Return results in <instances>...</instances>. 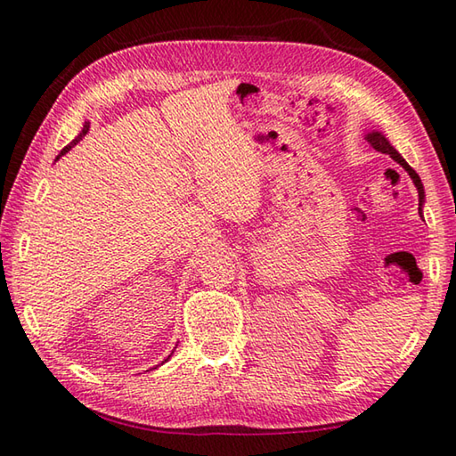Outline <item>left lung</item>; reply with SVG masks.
<instances>
[{"instance_id": "left-lung-1", "label": "left lung", "mask_w": 456, "mask_h": 456, "mask_svg": "<svg viewBox=\"0 0 456 456\" xmlns=\"http://www.w3.org/2000/svg\"><path fill=\"white\" fill-rule=\"evenodd\" d=\"M364 139H366L368 142H370V147H372V149H376L378 152H382V154H390V157H392L395 162L402 164V168H405V172L410 174V178L413 180L415 188H418V193H419V206H421L423 200H425V191H423V183H421V180H419V176H418V172H415V170L410 167V164L402 159V154L392 147L390 141L386 139L380 131H370V133H366V134H364Z\"/></svg>"}]
</instances>
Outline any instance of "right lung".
Instances as JSON below:
<instances>
[{"label": "right lung", "mask_w": 456, "mask_h": 456, "mask_svg": "<svg viewBox=\"0 0 456 456\" xmlns=\"http://www.w3.org/2000/svg\"><path fill=\"white\" fill-rule=\"evenodd\" d=\"M88 131H90V123H86V125H84V129H82V133H80V134H78V137H76V139H74V141H72L70 144H66V147H64V149L61 151V154H58V157H56V160H58V159H61V157H62V154H66L68 151H70V149L74 147V144H78V142L82 141V137H84V134H86V133H88ZM172 353H174V351H172ZM172 353L168 354V358L172 356ZM168 358H167V361H168ZM167 361H162V362H167Z\"/></svg>", "instance_id": "1"}]
</instances>
